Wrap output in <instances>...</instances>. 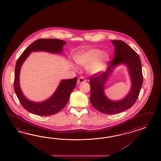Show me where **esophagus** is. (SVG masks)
<instances>
[{"label": "esophagus", "instance_id": "1", "mask_svg": "<svg viewBox=\"0 0 161 161\" xmlns=\"http://www.w3.org/2000/svg\"><path fill=\"white\" fill-rule=\"evenodd\" d=\"M77 82H78V84H81V83H84V82H86V80L83 77H80L78 78V81H77Z\"/></svg>", "mask_w": 161, "mask_h": 161}]
</instances>
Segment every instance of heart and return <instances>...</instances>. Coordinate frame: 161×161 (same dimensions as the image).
Returning <instances> with one entry per match:
<instances>
[{
	"label": "heart",
	"instance_id": "obj_1",
	"mask_svg": "<svg viewBox=\"0 0 161 161\" xmlns=\"http://www.w3.org/2000/svg\"><path fill=\"white\" fill-rule=\"evenodd\" d=\"M75 60L80 65L87 66V71L90 74H98L107 69L110 56L100 49L87 48L78 53L75 57Z\"/></svg>",
	"mask_w": 161,
	"mask_h": 161
}]
</instances>
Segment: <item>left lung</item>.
I'll return each instance as SVG.
<instances>
[{
    "label": "left lung",
    "instance_id": "left-lung-1",
    "mask_svg": "<svg viewBox=\"0 0 161 161\" xmlns=\"http://www.w3.org/2000/svg\"><path fill=\"white\" fill-rule=\"evenodd\" d=\"M112 43L115 47V54L113 60L109 62L108 67L105 73L92 74L90 77L92 104L101 113L107 114L119 113L130 108L137 100L143 83L142 65L138 54L122 40H112ZM120 64H125L128 66L132 86L124 99L113 102L104 95V83L114 66Z\"/></svg>",
    "mask_w": 161,
    "mask_h": 161
}]
</instances>
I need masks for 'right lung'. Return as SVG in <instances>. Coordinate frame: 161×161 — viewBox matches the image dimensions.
Masks as SVG:
<instances>
[{
	"label": "right lung",
	"instance_id": "obj_1",
	"mask_svg": "<svg viewBox=\"0 0 161 161\" xmlns=\"http://www.w3.org/2000/svg\"><path fill=\"white\" fill-rule=\"evenodd\" d=\"M65 43L66 42L63 40L55 39L37 40L26 48L16 61L14 80V92L23 108L31 113L40 116H47L59 112L69 101L70 94L75 87L77 78L63 80L50 98L42 103H34L23 96L20 87L19 74L22 64L32 52L44 51L53 53H61L63 46Z\"/></svg>",
	"mask_w": 161,
	"mask_h": 161
}]
</instances>
